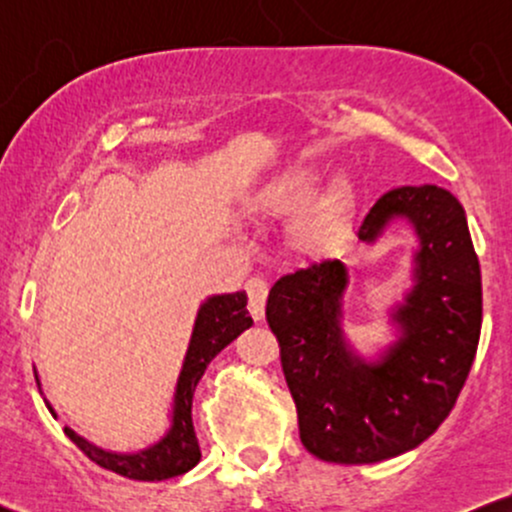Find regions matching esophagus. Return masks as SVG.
<instances>
[{
	"label": "esophagus",
	"mask_w": 512,
	"mask_h": 512,
	"mask_svg": "<svg viewBox=\"0 0 512 512\" xmlns=\"http://www.w3.org/2000/svg\"><path fill=\"white\" fill-rule=\"evenodd\" d=\"M245 291H248V298H250L252 317H255V320H262L264 303H267V293H269L267 281H264L262 276H250V279L245 281Z\"/></svg>",
	"instance_id": "esophagus-1"
}]
</instances>
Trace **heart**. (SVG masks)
<instances>
[{
    "mask_svg": "<svg viewBox=\"0 0 512 512\" xmlns=\"http://www.w3.org/2000/svg\"><path fill=\"white\" fill-rule=\"evenodd\" d=\"M325 170L298 163L274 175L257 195V209L274 219L298 216L291 223V245L303 255L332 252L349 233L356 211L351 180L334 178L325 184Z\"/></svg>",
    "mask_w": 512,
    "mask_h": 512,
    "instance_id": "1",
    "label": "heart"
}]
</instances>
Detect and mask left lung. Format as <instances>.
Segmentation results:
<instances>
[{"mask_svg": "<svg viewBox=\"0 0 512 512\" xmlns=\"http://www.w3.org/2000/svg\"><path fill=\"white\" fill-rule=\"evenodd\" d=\"M392 219L419 236L414 286L392 313L399 339L368 363L342 330L346 267L310 262L267 298L305 450L325 462L370 464L414 450L448 419L477 356L481 269L462 204L436 185L385 192L358 226L375 243Z\"/></svg>", "mask_w": 512, "mask_h": 512, "instance_id": "obj_1", "label": "left lung"}]
</instances>
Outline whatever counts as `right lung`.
<instances>
[{
    "mask_svg": "<svg viewBox=\"0 0 512 512\" xmlns=\"http://www.w3.org/2000/svg\"><path fill=\"white\" fill-rule=\"evenodd\" d=\"M245 305H248L245 291L221 293V296H211L202 303L195 320V330H192L190 346H187L185 361H182L178 385H175L173 424H170L168 433L156 445L139 452H129V455H120V452L96 448L86 438L76 436L72 428H64V433L72 438V443H76V448L84 452L88 460L101 464L103 469H110V472L122 474L127 479L163 481L190 472L199 462V457H202L195 426H192L195 387L202 380L209 363L214 361V356L252 325V317ZM35 380H38V375H35ZM48 409L52 411L50 404Z\"/></svg>",
    "mask_w": 512,
    "mask_h": 512,
    "instance_id": "add662e5",
    "label": "right lung"
}]
</instances>
